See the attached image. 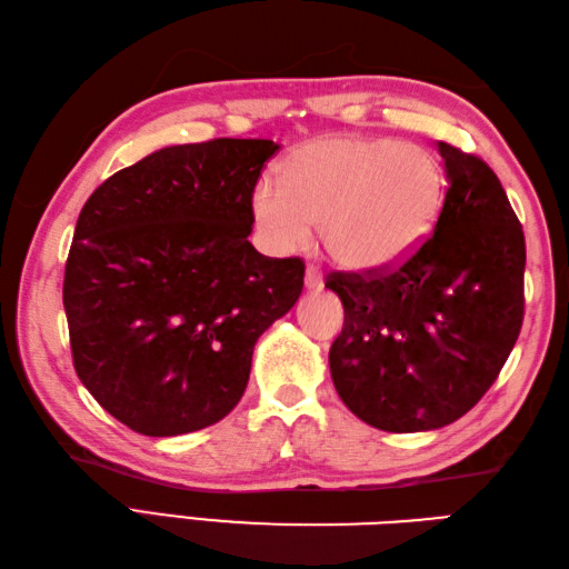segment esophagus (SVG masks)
<instances>
[{"instance_id":"1","label":"esophagus","mask_w":569,"mask_h":569,"mask_svg":"<svg viewBox=\"0 0 569 569\" xmlns=\"http://www.w3.org/2000/svg\"><path fill=\"white\" fill-rule=\"evenodd\" d=\"M306 286L310 288V291H320V288H322L320 266H316V263L308 266V269H306Z\"/></svg>"}]
</instances>
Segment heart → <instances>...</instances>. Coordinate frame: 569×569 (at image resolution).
<instances>
[{"instance_id":"obj_1","label":"heart","mask_w":569,"mask_h":569,"mask_svg":"<svg viewBox=\"0 0 569 569\" xmlns=\"http://www.w3.org/2000/svg\"><path fill=\"white\" fill-rule=\"evenodd\" d=\"M445 173L435 156L393 139L328 137L288 153L281 186L251 192L266 244L296 251L322 224L330 257L349 271H381L408 259L432 229Z\"/></svg>"}]
</instances>
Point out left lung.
<instances>
[{
	"instance_id": "left-lung-1",
	"label": "left lung",
	"mask_w": 569,
	"mask_h": 569,
	"mask_svg": "<svg viewBox=\"0 0 569 569\" xmlns=\"http://www.w3.org/2000/svg\"><path fill=\"white\" fill-rule=\"evenodd\" d=\"M447 171L432 234L398 266L332 271L345 328L330 371L345 406L386 432L450 426L479 403L523 325V227L497 173L438 141Z\"/></svg>"
}]
</instances>
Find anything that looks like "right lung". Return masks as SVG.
<instances>
[{
  "mask_svg": "<svg viewBox=\"0 0 569 569\" xmlns=\"http://www.w3.org/2000/svg\"><path fill=\"white\" fill-rule=\"evenodd\" d=\"M281 149L212 139L122 168L80 210L66 261L72 365L134 432L173 438L222 420L263 330L296 306L306 263L251 247V192Z\"/></svg>",
  "mask_w": 569,
  "mask_h": 569,
  "instance_id": "1",
  "label": "right lung"
}]
</instances>
